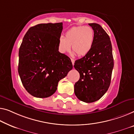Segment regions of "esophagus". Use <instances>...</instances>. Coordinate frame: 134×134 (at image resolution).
Masks as SVG:
<instances>
[{"label": "esophagus", "instance_id": "1", "mask_svg": "<svg viewBox=\"0 0 134 134\" xmlns=\"http://www.w3.org/2000/svg\"><path fill=\"white\" fill-rule=\"evenodd\" d=\"M71 63H72V64H73V65L74 64H75V59L71 58Z\"/></svg>", "mask_w": 134, "mask_h": 134}]
</instances>
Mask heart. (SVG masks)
I'll list each match as a JSON object with an SVG mask.
<instances>
[{"label":"heart","mask_w":134,"mask_h":134,"mask_svg":"<svg viewBox=\"0 0 134 134\" xmlns=\"http://www.w3.org/2000/svg\"><path fill=\"white\" fill-rule=\"evenodd\" d=\"M94 40V32L89 26H74L65 33L64 37L58 40V50L61 53L71 49L79 57L86 55L91 51Z\"/></svg>","instance_id":"b5f03b06"}]
</instances>
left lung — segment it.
I'll use <instances>...</instances> for the list:
<instances>
[{
    "mask_svg": "<svg viewBox=\"0 0 134 134\" xmlns=\"http://www.w3.org/2000/svg\"><path fill=\"white\" fill-rule=\"evenodd\" d=\"M94 32L91 51L75 61L74 67L80 75L75 84V94L80 100L91 103L98 100L110 85L114 67L111 42L109 35L97 23H89Z\"/></svg>",
    "mask_w": 134,
    "mask_h": 134,
    "instance_id": "obj_1",
    "label": "left lung"
}]
</instances>
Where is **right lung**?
Here are the masks:
<instances>
[{
    "label": "right lung",
    "instance_id": "right-lung-1",
    "mask_svg": "<svg viewBox=\"0 0 134 134\" xmlns=\"http://www.w3.org/2000/svg\"><path fill=\"white\" fill-rule=\"evenodd\" d=\"M63 23H41L30 27L19 52L18 71L30 94L39 98L51 96L58 82L73 69L70 58L58 51Z\"/></svg>",
    "mask_w": 134,
    "mask_h": 134
}]
</instances>
